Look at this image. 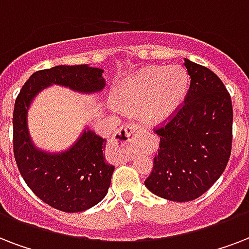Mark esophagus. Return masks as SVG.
Returning a JSON list of instances; mask_svg holds the SVG:
<instances>
[{
  "label": "esophagus",
  "mask_w": 249,
  "mask_h": 249,
  "mask_svg": "<svg viewBox=\"0 0 249 249\" xmlns=\"http://www.w3.org/2000/svg\"><path fill=\"white\" fill-rule=\"evenodd\" d=\"M140 130V126L136 124H126L124 126H121L113 136V141L116 143H120V145H126V143H130V142L134 141L136 138V134Z\"/></svg>",
  "instance_id": "34e87169"
}]
</instances>
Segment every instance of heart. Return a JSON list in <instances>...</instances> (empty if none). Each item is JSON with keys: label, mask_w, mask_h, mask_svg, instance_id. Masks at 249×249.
<instances>
[{"label": "heart", "mask_w": 249, "mask_h": 249, "mask_svg": "<svg viewBox=\"0 0 249 249\" xmlns=\"http://www.w3.org/2000/svg\"><path fill=\"white\" fill-rule=\"evenodd\" d=\"M189 78L180 66H154L129 77L117 86L119 106H138V116L147 124H160L174 116L188 92Z\"/></svg>", "instance_id": "obj_1"}]
</instances>
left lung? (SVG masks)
Instances as JSON below:
<instances>
[{
    "mask_svg": "<svg viewBox=\"0 0 249 249\" xmlns=\"http://www.w3.org/2000/svg\"><path fill=\"white\" fill-rule=\"evenodd\" d=\"M191 85L184 103L154 130L159 149L146 188L170 201L196 200L225 171L232 146V103L218 75L184 58Z\"/></svg>",
    "mask_w": 249,
    "mask_h": 249,
    "instance_id": "1",
    "label": "left lung"
}]
</instances>
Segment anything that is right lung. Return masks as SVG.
Segmentation results:
<instances>
[{
    "label": "right lung",
    "mask_w": 249,
    "mask_h": 249,
    "mask_svg": "<svg viewBox=\"0 0 249 249\" xmlns=\"http://www.w3.org/2000/svg\"><path fill=\"white\" fill-rule=\"evenodd\" d=\"M102 74V69L87 65H60L39 70L28 78L15 99L13 146L19 172L41 201L66 213L87 210L107 195L115 170L103 154L107 141L86 129L69 150L58 154L45 153L31 141L28 108L36 95L49 85L86 94L102 91L106 86Z\"/></svg>",
    "instance_id": "add662e5"
}]
</instances>
